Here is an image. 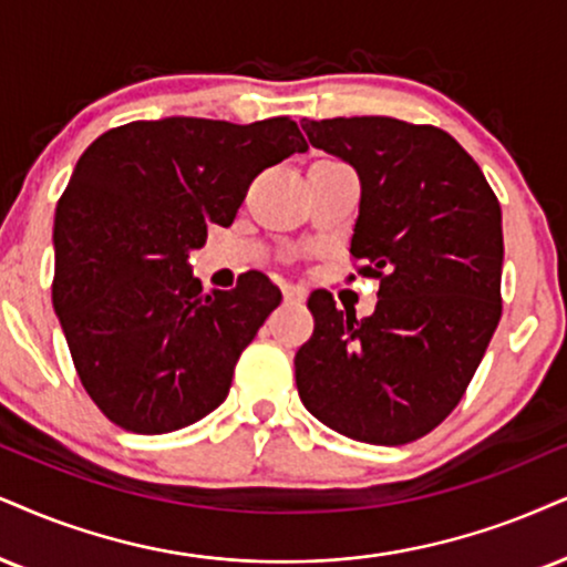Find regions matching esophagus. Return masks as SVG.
Wrapping results in <instances>:
<instances>
[{
	"instance_id": "34e87169",
	"label": "esophagus",
	"mask_w": 567,
	"mask_h": 567,
	"mask_svg": "<svg viewBox=\"0 0 567 567\" xmlns=\"http://www.w3.org/2000/svg\"><path fill=\"white\" fill-rule=\"evenodd\" d=\"M307 291L305 286H297V284H286L284 286V299L286 302H305Z\"/></svg>"
}]
</instances>
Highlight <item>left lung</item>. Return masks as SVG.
<instances>
[{"mask_svg": "<svg viewBox=\"0 0 567 567\" xmlns=\"http://www.w3.org/2000/svg\"><path fill=\"white\" fill-rule=\"evenodd\" d=\"M302 128L358 171L349 255L360 276L379 278V305L358 320L312 291L316 331L295 358L299 396L349 439L415 442L463 400L502 318L497 194L436 125L365 115L305 117Z\"/></svg>", "mask_w": 567, "mask_h": 567, "instance_id": "left-lung-1", "label": "left lung"}]
</instances>
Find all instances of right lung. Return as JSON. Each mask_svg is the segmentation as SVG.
I'll list each match as a JSON object with an SVG mask.
<instances>
[{
  "label": "right lung",
  "instance_id": "obj_1",
  "mask_svg": "<svg viewBox=\"0 0 567 567\" xmlns=\"http://www.w3.org/2000/svg\"><path fill=\"white\" fill-rule=\"evenodd\" d=\"M295 152L307 142L291 117H165L110 128L81 155L54 213L52 302L83 389L115 425L178 431L228 396L281 289L249 270L205 295L188 251Z\"/></svg>",
  "mask_w": 567,
  "mask_h": 567
}]
</instances>
